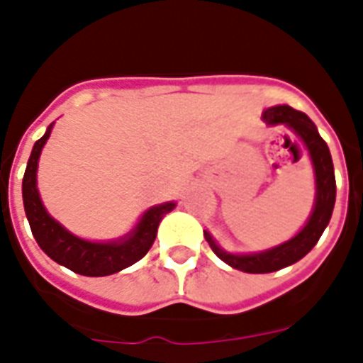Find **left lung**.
Instances as JSON below:
<instances>
[{
    "mask_svg": "<svg viewBox=\"0 0 363 363\" xmlns=\"http://www.w3.org/2000/svg\"><path fill=\"white\" fill-rule=\"evenodd\" d=\"M264 121L267 124L290 125L301 137V141L305 143L311 160H313V167H315L316 201L315 211L303 230L290 241L282 242L279 247L265 250V252L245 254V256L228 254L216 245L209 232H205V239L213 248V252L222 262L232 265L233 269L245 271V273H271V271H279L303 258L305 254L311 252V248L315 247L322 232L326 230L328 222L332 218L333 205H335V175H333L332 154H330L326 141L318 135V130L309 116L301 111L288 107V105H279V107H271L265 111Z\"/></svg>",
    "mask_w": 363,
    "mask_h": 363,
    "instance_id": "obj_1",
    "label": "left lung"
}]
</instances>
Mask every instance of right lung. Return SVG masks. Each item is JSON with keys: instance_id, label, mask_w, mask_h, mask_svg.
Wrapping results in <instances>:
<instances>
[{"instance_id": "1", "label": "right lung", "mask_w": 363, "mask_h": 363, "mask_svg": "<svg viewBox=\"0 0 363 363\" xmlns=\"http://www.w3.org/2000/svg\"><path fill=\"white\" fill-rule=\"evenodd\" d=\"M50 130L52 125H48L47 133L33 145L24 179H22L26 216H28L37 245L54 262L84 277L113 275L116 271L125 269L139 262L152 247L156 233H158L160 220L175 207V203H164L148 209L135 230L118 242H90L71 235L52 216H48L37 192V160L41 156Z\"/></svg>"}]
</instances>
